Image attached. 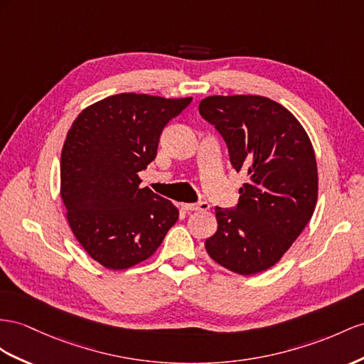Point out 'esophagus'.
I'll return each instance as SVG.
<instances>
[{
  "label": "esophagus",
  "instance_id": "34e87169",
  "mask_svg": "<svg viewBox=\"0 0 364 364\" xmlns=\"http://www.w3.org/2000/svg\"><path fill=\"white\" fill-rule=\"evenodd\" d=\"M210 206L208 201H201L197 204H181V209L186 212H193V210H208Z\"/></svg>",
  "mask_w": 364,
  "mask_h": 364
}]
</instances>
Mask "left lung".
Segmentation results:
<instances>
[{
	"label": "left lung",
	"instance_id": "8db88e82",
	"mask_svg": "<svg viewBox=\"0 0 364 364\" xmlns=\"http://www.w3.org/2000/svg\"><path fill=\"white\" fill-rule=\"evenodd\" d=\"M200 115L228 144L230 164L247 173L234 209L215 208L218 229L206 240L209 257L240 275L278 263L309 223L318 172L306 130L277 101L258 95H213Z\"/></svg>",
	"mask_w": 364,
	"mask_h": 364
}]
</instances>
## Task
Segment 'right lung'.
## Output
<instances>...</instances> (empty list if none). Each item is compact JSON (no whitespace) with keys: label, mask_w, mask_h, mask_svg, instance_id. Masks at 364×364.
<instances>
[{"label":"right lung","mask_w":364,"mask_h":364,"mask_svg":"<svg viewBox=\"0 0 364 364\" xmlns=\"http://www.w3.org/2000/svg\"><path fill=\"white\" fill-rule=\"evenodd\" d=\"M192 98L118 93L86 107L61 152V198L86 252L114 271L144 262L160 247L178 209L138 172L156 156L163 129Z\"/></svg>","instance_id":"1"}]
</instances>
